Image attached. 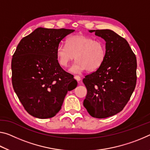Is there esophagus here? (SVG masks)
Segmentation results:
<instances>
[{
    "instance_id": "1",
    "label": "esophagus",
    "mask_w": 150,
    "mask_h": 150,
    "mask_svg": "<svg viewBox=\"0 0 150 150\" xmlns=\"http://www.w3.org/2000/svg\"><path fill=\"white\" fill-rule=\"evenodd\" d=\"M74 78L77 81H80L81 80V77H79V75H75V77H74Z\"/></svg>"
}]
</instances>
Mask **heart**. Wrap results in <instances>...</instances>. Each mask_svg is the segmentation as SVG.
Returning <instances> with one entry per match:
<instances>
[{"label": "heart", "instance_id": "obj_1", "mask_svg": "<svg viewBox=\"0 0 150 150\" xmlns=\"http://www.w3.org/2000/svg\"><path fill=\"white\" fill-rule=\"evenodd\" d=\"M59 64L67 67L73 59L77 61L69 71L80 73L87 69L93 71L100 67L106 57V46L101 40L84 35H75L68 38L67 43L59 44L56 49Z\"/></svg>", "mask_w": 150, "mask_h": 150}]
</instances>
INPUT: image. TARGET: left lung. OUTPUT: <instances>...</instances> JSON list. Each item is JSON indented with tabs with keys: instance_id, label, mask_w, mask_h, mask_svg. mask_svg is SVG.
Masks as SVG:
<instances>
[{
	"instance_id": "8db88e82",
	"label": "left lung",
	"mask_w": 150,
	"mask_h": 150,
	"mask_svg": "<svg viewBox=\"0 0 150 150\" xmlns=\"http://www.w3.org/2000/svg\"><path fill=\"white\" fill-rule=\"evenodd\" d=\"M105 41L106 57L100 67L83 79L87 93L83 106L92 117L120 112L136 85L137 60L127 41L109 29L89 30Z\"/></svg>"
}]
</instances>
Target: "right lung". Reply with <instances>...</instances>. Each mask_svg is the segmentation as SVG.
Segmentation results:
<instances>
[{
    "instance_id": "add662e5",
    "label": "right lung",
    "mask_w": 150,
    "mask_h": 150,
    "mask_svg": "<svg viewBox=\"0 0 150 150\" xmlns=\"http://www.w3.org/2000/svg\"><path fill=\"white\" fill-rule=\"evenodd\" d=\"M74 31L39 27L16 47L11 62L12 83L24 108L33 117H54L67 92L77 87V81L61 68L56 55L61 40Z\"/></svg>"
}]
</instances>
